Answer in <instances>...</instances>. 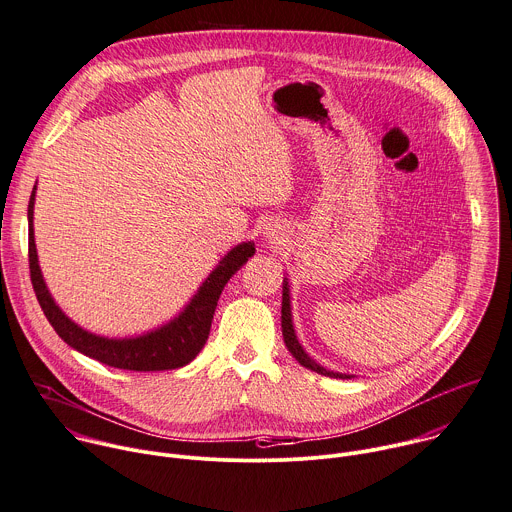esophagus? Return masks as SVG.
<instances>
[{"label": "esophagus", "mask_w": 512, "mask_h": 512, "mask_svg": "<svg viewBox=\"0 0 512 512\" xmlns=\"http://www.w3.org/2000/svg\"><path fill=\"white\" fill-rule=\"evenodd\" d=\"M269 233H271V231H269Z\"/></svg>", "instance_id": "obj_1"}]
</instances>
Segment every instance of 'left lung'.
I'll list each match as a JSON object with an SVG mask.
<instances>
[{
	"instance_id": "left-lung-1",
	"label": "left lung",
	"mask_w": 512,
	"mask_h": 512,
	"mask_svg": "<svg viewBox=\"0 0 512 512\" xmlns=\"http://www.w3.org/2000/svg\"><path fill=\"white\" fill-rule=\"evenodd\" d=\"M281 329H283V339H285V346L291 352V356L307 370L317 372L321 376H329V378H342V380H350V374H339V372H329L323 366H319L317 362H313L301 348V344L297 342V335L293 329V319H291V301H289V285L283 279V301H281Z\"/></svg>"
}]
</instances>
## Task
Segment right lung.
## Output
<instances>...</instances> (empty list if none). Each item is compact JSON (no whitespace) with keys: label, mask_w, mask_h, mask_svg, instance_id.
<instances>
[{"label":"right lung","mask_w":512,"mask_h":512,"mask_svg":"<svg viewBox=\"0 0 512 512\" xmlns=\"http://www.w3.org/2000/svg\"><path fill=\"white\" fill-rule=\"evenodd\" d=\"M34 203H36V187L28 205V253H30V275L40 307L56 333L76 352L94 358L106 366L118 370L132 372H162L177 370L187 366L197 358V354L207 344L211 331V321L217 309V301L221 297L227 281L255 255V245L251 241L233 247L223 261L213 269V273L205 279L201 289L189 301V305L168 323L160 325L154 331H148L138 337L110 339L82 329L74 323L52 299L42 271L38 263V251L34 241Z\"/></svg>","instance_id":"obj_1"}]
</instances>
